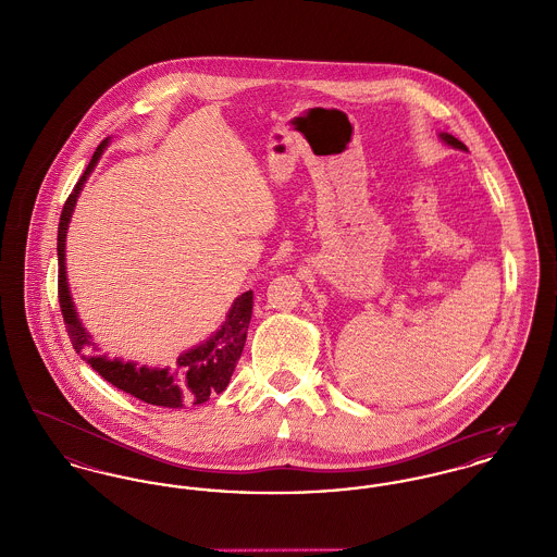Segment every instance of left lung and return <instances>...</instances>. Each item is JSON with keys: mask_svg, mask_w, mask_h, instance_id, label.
Masks as SVG:
<instances>
[{"mask_svg": "<svg viewBox=\"0 0 557 557\" xmlns=\"http://www.w3.org/2000/svg\"><path fill=\"white\" fill-rule=\"evenodd\" d=\"M440 137H442V141H445V144H447V146H451V148L462 149V151H469V149H467V146H465L462 141H458L456 137H451V135H447V133H442Z\"/></svg>", "mask_w": 557, "mask_h": 557, "instance_id": "8db88e82", "label": "left lung"}]
</instances>
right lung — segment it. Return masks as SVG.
<instances>
[{
  "mask_svg": "<svg viewBox=\"0 0 557 557\" xmlns=\"http://www.w3.org/2000/svg\"><path fill=\"white\" fill-rule=\"evenodd\" d=\"M108 144H110V137L92 153L86 171L77 180L74 191L70 194L63 207L61 222H59V236H57L59 304H61L63 321L72 339V346L75 352L82 355V359L101 377H106L115 388L137 397L139 401H146L149 406L184 408V406L205 404L209 401V397L223 393L225 386L230 384V377L245 348L247 330L251 323L253 292H245L243 296L236 297L232 308L227 310L222 327L207 342L182 352L173 368H146V366L137 368V363H131V361L124 363L122 359H108L106 355H97L95 352L97 346L92 337L77 319L74 299L67 285V272H65V238H67V227L72 222L77 196L86 184L88 175L95 171Z\"/></svg>",
  "mask_w": 557,
  "mask_h": 557,
  "instance_id": "1",
  "label": "right lung"
}]
</instances>
